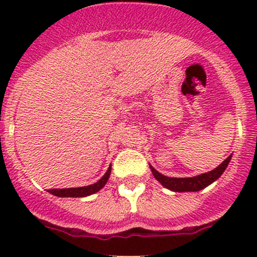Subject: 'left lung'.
<instances>
[{"mask_svg": "<svg viewBox=\"0 0 257 257\" xmlns=\"http://www.w3.org/2000/svg\"><path fill=\"white\" fill-rule=\"evenodd\" d=\"M230 159H231V155H229L219 167L215 168L211 172L193 178H169L160 174V173L157 172L153 167H150V169H152L154 178L157 179L162 185L170 189V190L179 191V193H183V191H199L210 185V184H211L212 181L216 180L217 178H220V175L224 173V170L226 169V167L229 165Z\"/></svg>", "mask_w": 257, "mask_h": 257, "instance_id": "1", "label": "left lung"}]
</instances>
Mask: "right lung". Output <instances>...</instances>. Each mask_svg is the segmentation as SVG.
<instances>
[{
    "instance_id": "right-lung-1",
    "label": "right lung",
    "mask_w": 257,
    "mask_h": 257,
    "mask_svg": "<svg viewBox=\"0 0 257 257\" xmlns=\"http://www.w3.org/2000/svg\"><path fill=\"white\" fill-rule=\"evenodd\" d=\"M110 169L112 168H108L107 173L103 175L97 183L92 184V185L88 186H82V188H71V189H52V190H48L52 195L56 196H62V198H82V196H88L90 194L97 193L98 190L103 188L105 185V183L108 181L110 175Z\"/></svg>"
}]
</instances>
